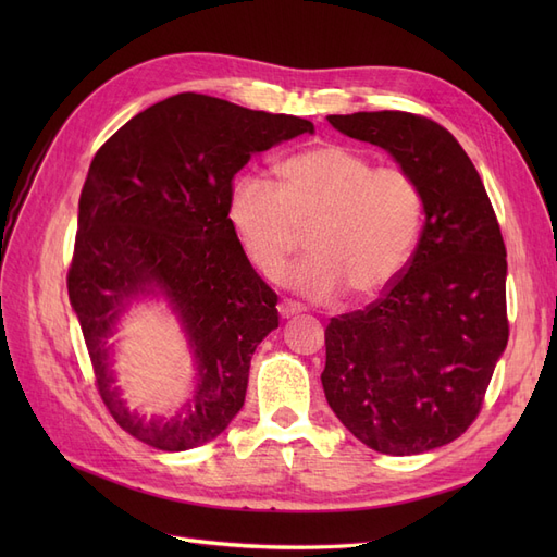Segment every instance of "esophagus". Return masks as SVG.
<instances>
[{"label":"esophagus","mask_w":557,"mask_h":557,"mask_svg":"<svg viewBox=\"0 0 557 557\" xmlns=\"http://www.w3.org/2000/svg\"><path fill=\"white\" fill-rule=\"evenodd\" d=\"M301 311H305V307H301L299 301H293V299H283L281 305H278L281 318H290V315H297V313H301Z\"/></svg>","instance_id":"obj_1"}]
</instances>
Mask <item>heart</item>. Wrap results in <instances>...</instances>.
Wrapping results in <instances>:
<instances>
[{"instance_id": "obj_1", "label": "heart", "mask_w": 557, "mask_h": 557, "mask_svg": "<svg viewBox=\"0 0 557 557\" xmlns=\"http://www.w3.org/2000/svg\"><path fill=\"white\" fill-rule=\"evenodd\" d=\"M278 188L260 176L234 181L227 211L250 264L276 278L311 230L307 260L283 283L325 301L346 288L374 297L407 267L423 225V193L401 166L344 144H323L276 166Z\"/></svg>"}]
</instances>
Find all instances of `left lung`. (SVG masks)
Instances as JSON below:
<instances>
[{
	"label": "left lung",
	"mask_w": 557,
	"mask_h": 557,
	"mask_svg": "<svg viewBox=\"0 0 557 557\" xmlns=\"http://www.w3.org/2000/svg\"><path fill=\"white\" fill-rule=\"evenodd\" d=\"M381 146L423 193L425 225L399 278L325 330L327 404L385 455L450 444L474 423L509 342L507 248L483 181L453 134L404 111L327 115Z\"/></svg>",
	"instance_id": "left-lung-1"
}]
</instances>
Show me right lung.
<instances>
[{"label":"right lung","mask_w":557,"mask_h":557,"mask_svg":"<svg viewBox=\"0 0 557 557\" xmlns=\"http://www.w3.org/2000/svg\"><path fill=\"white\" fill-rule=\"evenodd\" d=\"M299 134L313 123L181 92L134 115L92 158L66 290L97 391L134 440L188 450L244 407L252 352L278 327V297L250 267L227 199L250 156ZM141 296L168 299L196 358V393L174 419L127 410L110 369L116 320Z\"/></svg>","instance_id":"obj_1"}]
</instances>
